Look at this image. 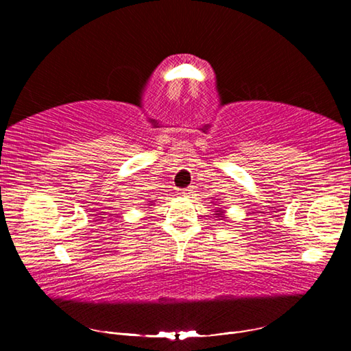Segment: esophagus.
<instances>
[{
    "label": "esophagus",
    "instance_id": "34e87169",
    "mask_svg": "<svg viewBox=\"0 0 351 351\" xmlns=\"http://www.w3.org/2000/svg\"><path fill=\"white\" fill-rule=\"evenodd\" d=\"M180 193L182 195V197H187V195L192 193V190H190V189H181Z\"/></svg>",
    "mask_w": 351,
    "mask_h": 351
}]
</instances>
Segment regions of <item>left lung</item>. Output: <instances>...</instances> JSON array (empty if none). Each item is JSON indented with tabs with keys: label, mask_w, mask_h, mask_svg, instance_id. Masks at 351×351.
I'll use <instances>...</instances> for the list:
<instances>
[{
	"label": "left lung",
	"mask_w": 351,
	"mask_h": 351,
	"mask_svg": "<svg viewBox=\"0 0 351 351\" xmlns=\"http://www.w3.org/2000/svg\"><path fill=\"white\" fill-rule=\"evenodd\" d=\"M219 215H221V213H219Z\"/></svg>",
	"instance_id": "8db88e82"
}]
</instances>
